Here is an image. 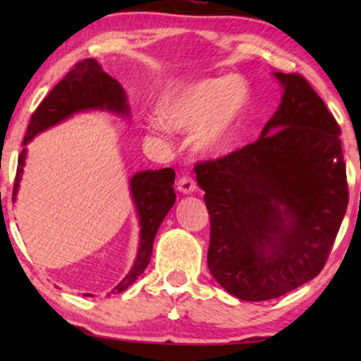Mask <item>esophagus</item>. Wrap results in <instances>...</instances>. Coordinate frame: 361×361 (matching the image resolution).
<instances>
[{
	"instance_id": "1",
	"label": "esophagus",
	"mask_w": 361,
	"mask_h": 361,
	"mask_svg": "<svg viewBox=\"0 0 361 361\" xmlns=\"http://www.w3.org/2000/svg\"><path fill=\"white\" fill-rule=\"evenodd\" d=\"M195 189H197L195 180L192 179V177H189V176L180 177L179 182H177V190H179L180 194H184V195L192 194V192H194Z\"/></svg>"
}]
</instances>
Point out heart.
Returning a JSON list of instances; mask_svg holds the SVG:
<instances>
[{"label": "heart", "mask_w": 361, "mask_h": 361, "mask_svg": "<svg viewBox=\"0 0 361 361\" xmlns=\"http://www.w3.org/2000/svg\"><path fill=\"white\" fill-rule=\"evenodd\" d=\"M248 103V88L238 77L207 78L176 88L159 103V115L147 120L152 135L195 130L194 146L202 154L225 152L235 140L240 118Z\"/></svg>", "instance_id": "heart-1"}]
</instances>
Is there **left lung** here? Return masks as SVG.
<instances>
[{
    "label": "left lung",
    "mask_w": 361,
    "mask_h": 361,
    "mask_svg": "<svg viewBox=\"0 0 361 361\" xmlns=\"http://www.w3.org/2000/svg\"><path fill=\"white\" fill-rule=\"evenodd\" d=\"M274 77L284 93L259 140L194 167L210 215V273L251 302L314 279L348 205L338 123L302 75Z\"/></svg>",
    "instance_id": "1"
}]
</instances>
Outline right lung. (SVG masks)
<instances>
[{"label":"right lung","mask_w":361,"mask_h":361,"mask_svg":"<svg viewBox=\"0 0 361 361\" xmlns=\"http://www.w3.org/2000/svg\"><path fill=\"white\" fill-rule=\"evenodd\" d=\"M102 110L115 113L118 116H130V105H128L126 92L121 83L108 75L95 59L75 63V67L52 88L51 93L44 98L37 110L32 113L29 121L26 136L23 141V151L18 157L16 179L13 187V202L16 200L19 182L23 179L24 164H26L27 145L39 133L59 125L75 115V113ZM176 172L171 167L157 171L136 172L130 179L131 199L135 204L137 220H140V246L135 264L130 273L113 288L111 294L126 290L142 274L146 266L149 264L152 243L159 230L162 220L167 212L172 209L176 202L174 192ZM92 295V294H83Z\"/></svg>","instance_id":"add662e5"}]
</instances>
